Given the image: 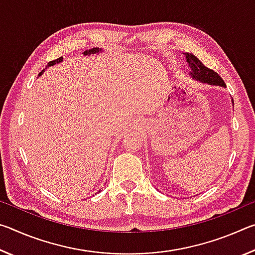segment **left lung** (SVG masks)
I'll list each match as a JSON object with an SVG mask.
<instances>
[{"label": "left lung", "mask_w": 255, "mask_h": 255, "mask_svg": "<svg viewBox=\"0 0 255 255\" xmlns=\"http://www.w3.org/2000/svg\"><path fill=\"white\" fill-rule=\"evenodd\" d=\"M184 55L190 67L189 75L191 76L193 80L199 81L201 83H206L209 85H216V86H222V88H226L225 82L223 81L222 77L213 70L206 67L195 55L190 53H184ZM232 102L233 105H234L233 99H232Z\"/></svg>", "instance_id": "left-lung-1"}]
</instances>
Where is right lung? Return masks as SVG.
I'll list each match as a JSON object with an SVG mask.
<instances>
[{
	"label": "right lung",
	"mask_w": 255,
	"mask_h": 255,
	"mask_svg": "<svg viewBox=\"0 0 255 255\" xmlns=\"http://www.w3.org/2000/svg\"><path fill=\"white\" fill-rule=\"evenodd\" d=\"M100 51H102V49H99V48H92V49H89V50H85L84 51V55L85 56H90V55H93V54H99L100 53ZM63 60V57H59V58H57V59H55V60H51V62H49L48 64H47V66H46V68L47 67H49V66H53V65H55V64H58V63H60ZM45 72V70H42L40 73H39V75H41L42 73Z\"/></svg>",
	"instance_id": "right-lung-1"
}]
</instances>
